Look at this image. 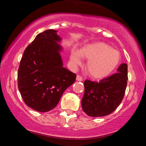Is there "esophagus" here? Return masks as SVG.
Returning <instances> with one entry per match:
<instances>
[{"mask_svg":"<svg viewBox=\"0 0 146 146\" xmlns=\"http://www.w3.org/2000/svg\"><path fill=\"white\" fill-rule=\"evenodd\" d=\"M76 80H78V81H82L83 78H82L80 75H77V77H76Z\"/></svg>","mask_w":146,"mask_h":146,"instance_id":"34e87169","label":"esophagus"}]
</instances>
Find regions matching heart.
<instances>
[{"label": "heart", "mask_w": 146, "mask_h": 146, "mask_svg": "<svg viewBox=\"0 0 146 146\" xmlns=\"http://www.w3.org/2000/svg\"><path fill=\"white\" fill-rule=\"evenodd\" d=\"M82 57L88 60L86 69L90 76L96 79L106 78L116 69L121 61L117 50L104 42H95L83 46L80 51H72L70 60L73 66L82 64Z\"/></svg>", "instance_id": "obj_1"}]
</instances>
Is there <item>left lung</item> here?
I'll use <instances>...</instances> for the list:
<instances>
[{
    "label": "left lung",
    "instance_id": "obj_1",
    "mask_svg": "<svg viewBox=\"0 0 146 146\" xmlns=\"http://www.w3.org/2000/svg\"><path fill=\"white\" fill-rule=\"evenodd\" d=\"M128 80V65L121 64L117 73L99 82L86 80L82 109L90 117H103L112 113L124 97Z\"/></svg>",
    "mask_w": 146,
    "mask_h": 146
}]
</instances>
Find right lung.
Segmentation results:
<instances>
[{
	"label": "right lung",
	"instance_id": "right-lung-1",
	"mask_svg": "<svg viewBox=\"0 0 146 146\" xmlns=\"http://www.w3.org/2000/svg\"><path fill=\"white\" fill-rule=\"evenodd\" d=\"M57 31L38 34L25 50L18 73V86L27 106L48 112L58 105L64 90L75 82L76 74L63 67Z\"/></svg>",
	"mask_w": 146,
	"mask_h": 146
}]
</instances>
